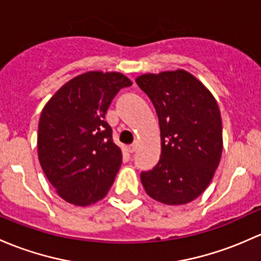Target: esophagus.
<instances>
[{
	"label": "esophagus",
	"instance_id": "34e87169",
	"mask_svg": "<svg viewBox=\"0 0 261 261\" xmlns=\"http://www.w3.org/2000/svg\"><path fill=\"white\" fill-rule=\"evenodd\" d=\"M138 142H133V144H131V145H128V151H130V152H134V151H135V150L136 149H138Z\"/></svg>",
	"mask_w": 261,
	"mask_h": 261
}]
</instances>
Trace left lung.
<instances>
[{
    "label": "left lung",
    "mask_w": 261,
    "mask_h": 261,
    "mask_svg": "<svg viewBox=\"0 0 261 261\" xmlns=\"http://www.w3.org/2000/svg\"><path fill=\"white\" fill-rule=\"evenodd\" d=\"M136 84L153 103L159 117L161 156L141 172L150 197L182 205L204 193L223 152V126L215 97L185 70L145 73Z\"/></svg>",
    "instance_id": "left-lung-1"
}]
</instances>
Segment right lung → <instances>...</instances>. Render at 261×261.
Here are the masks:
<instances>
[{
	"mask_svg": "<svg viewBox=\"0 0 261 261\" xmlns=\"http://www.w3.org/2000/svg\"><path fill=\"white\" fill-rule=\"evenodd\" d=\"M131 85L120 72L90 71L66 82L43 108L38 160L65 201L87 206L109 193L122 153L105 115L117 92Z\"/></svg>",
	"mask_w": 261,
	"mask_h": 261,
	"instance_id": "obj_1",
	"label": "right lung"
}]
</instances>
